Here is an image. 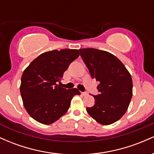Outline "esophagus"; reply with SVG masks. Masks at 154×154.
Here are the masks:
<instances>
[{
  "label": "esophagus",
  "mask_w": 154,
  "mask_h": 154,
  "mask_svg": "<svg viewBox=\"0 0 154 154\" xmlns=\"http://www.w3.org/2000/svg\"><path fill=\"white\" fill-rule=\"evenodd\" d=\"M82 93V95H87L88 94L87 92H82V93Z\"/></svg>",
  "instance_id": "1"
}]
</instances>
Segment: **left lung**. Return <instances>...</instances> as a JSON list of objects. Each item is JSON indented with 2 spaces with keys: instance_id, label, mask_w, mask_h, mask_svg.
I'll return each instance as SVG.
<instances>
[{
  "instance_id": "obj_1",
  "label": "left lung",
  "mask_w": 154,
  "mask_h": 154,
  "mask_svg": "<svg viewBox=\"0 0 154 154\" xmlns=\"http://www.w3.org/2000/svg\"><path fill=\"white\" fill-rule=\"evenodd\" d=\"M80 56L92 78L99 82V94L93 95L95 104L86 109L95 121L103 125L114 123L128 110L132 96L130 72L110 53L95 48L79 49Z\"/></svg>"
}]
</instances>
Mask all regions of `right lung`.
<instances>
[{
	"mask_svg": "<svg viewBox=\"0 0 154 154\" xmlns=\"http://www.w3.org/2000/svg\"><path fill=\"white\" fill-rule=\"evenodd\" d=\"M79 56L77 49L48 51L33 60L23 72L20 93L24 106L37 122H55L68 110L74 95H80L77 88L66 90L56 84Z\"/></svg>",
	"mask_w": 154,
	"mask_h": 154,
	"instance_id": "right-lung-1",
	"label": "right lung"
}]
</instances>
